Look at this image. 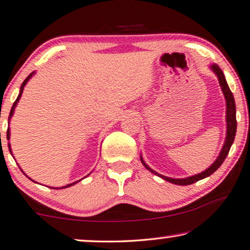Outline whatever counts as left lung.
<instances>
[{
  "instance_id": "8db88e82",
  "label": "left lung",
  "mask_w": 250,
  "mask_h": 250,
  "mask_svg": "<svg viewBox=\"0 0 250 250\" xmlns=\"http://www.w3.org/2000/svg\"><path fill=\"white\" fill-rule=\"evenodd\" d=\"M211 68L213 70V72H214V73L218 75L220 85H221L223 95H224V97H226V100H227V125H228L227 126L226 142H224V146L222 147V150H221V152H220V155L218 157V159H216V160L214 161V164H213L208 169H206L205 171H203L202 173H198V175L188 177V178H183V179H173V178H169V177L159 175L158 172H155L154 170H152L149 167V166H147L146 162L143 161V159L141 158V161H142L143 166L147 170H150L152 173H154V175H158L159 177H161V178L167 180V182L175 184V185H182V186L190 185V184L196 183V182H198V180L205 178V177L211 176L212 173L216 171V170L220 168V166L223 164L224 159L227 158V155L230 151V147H231V146H232L234 136H236L237 119H236V103H234L233 95H232V92H231L229 85H228V83L226 81V78H224V74H223L221 68H220L216 64L211 65Z\"/></svg>"
}]
</instances>
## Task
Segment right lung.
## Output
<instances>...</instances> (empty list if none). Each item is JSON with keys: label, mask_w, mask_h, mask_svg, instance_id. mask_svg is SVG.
<instances>
[{"label": "right lung", "mask_w": 250, "mask_h": 250, "mask_svg": "<svg viewBox=\"0 0 250 250\" xmlns=\"http://www.w3.org/2000/svg\"><path fill=\"white\" fill-rule=\"evenodd\" d=\"M32 74H34V72H32L31 74H29L28 77H27V79L26 80L23 81V83L22 84H21V89H20V93H19V96H18V98H17V100L14 101V104H13V106H12V108H11V111H10V115H9V122H10V118H11V116H12L13 115V111H14V108H16V106H17V104H18V101H19V99H20V97H21V95H22V91H23V86L26 85V83L28 82V80L29 79H30L31 77H32ZM6 139L8 140H10V128H8V131H6ZM9 146V150H10V152H11V147H10V143L8 144ZM74 184H77V183H73V184H70V185H66V186H64V187H62V188H66V187H70V186H72V185H74Z\"/></svg>", "instance_id": "add662e5"}]
</instances>
